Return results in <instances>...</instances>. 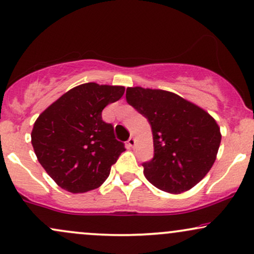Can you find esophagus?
I'll use <instances>...</instances> for the list:
<instances>
[{"instance_id":"obj_1","label":"esophagus","mask_w":254,"mask_h":254,"mask_svg":"<svg viewBox=\"0 0 254 254\" xmlns=\"http://www.w3.org/2000/svg\"><path fill=\"white\" fill-rule=\"evenodd\" d=\"M127 146H130V148H132L133 145H135V138L133 137H130L129 139H127Z\"/></svg>"}]
</instances>
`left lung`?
<instances>
[{
	"mask_svg": "<svg viewBox=\"0 0 254 254\" xmlns=\"http://www.w3.org/2000/svg\"><path fill=\"white\" fill-rule=\"evenodd\" d=\"M127 102L148 119L154 157L144 176L163 191L180 194L197 185L214 164L221 133L214 118L173 92L127 88Z\"/></svg>",
	"mask_w": 254,
	"mask_h": 254,
	"instance_id": "1",
	"label": "left lung"
}]
</instances>
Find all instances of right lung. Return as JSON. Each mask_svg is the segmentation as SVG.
Returning a JSON list of instances; mask_svg holds the SVG:
<instances>
[{"mask_svg": "<svg viewBox=\"0 0 254 254\" xmlns=\"http://www.w3.org/2000/svg\"><path fill=\"white\" fill-rule=\"evenodd\" d=\"M123 86L79 85L63 94L39 116L32 144L44 169L57 185L71 193L99 187L112 164L125 151L112 124L102 118L104 108L124 94Z\"/></svg>", "mask_w": 254, "mask_h": 254, "instance_id": "obj_1", "label": "right lung"}]
</instances>
